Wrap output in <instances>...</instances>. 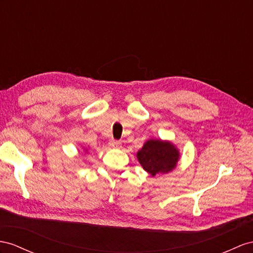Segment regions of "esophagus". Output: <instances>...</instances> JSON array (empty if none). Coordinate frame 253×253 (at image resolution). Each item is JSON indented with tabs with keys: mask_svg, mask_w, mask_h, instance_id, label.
I'll return each mask as SVG.
<instances>
[{
	"mask_svg": "<svg viewBox=\"0 0 253 253\" xmlns=\"http://www.w3.org/2000/svg\"><path fill=\"white\" fill-rule=\"evenodd\" d=\"M109 145L113 148H121L122 147V143L118 140H111L109 142Z\"/></svg>",
	"mask_w": 253,
	"mask_h": 253,
	"instance_id": "esophagus-1",
	"label": "esophagus"
}]
</instances>
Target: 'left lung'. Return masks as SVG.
I'll list each match as a JSON object with an SVG mask.
<instances>
[{
    "instance_id": "obj_1",
    "label": "left lung",
    "mask_w": 253,
    "mask_h": 253,
    "mask_svg": "<svg viewBox=\"0 0 253 253\" xmlns=\"http://www.w3.org/2000/svg\"><path fill=\"white\" fill-rule=\"evenodd\" d=\"M142 168L152 176L169 173L175 169L179 159V151L169 141L157 139L147 140L137 153Z\"/></svg>"
}]
</instances>
